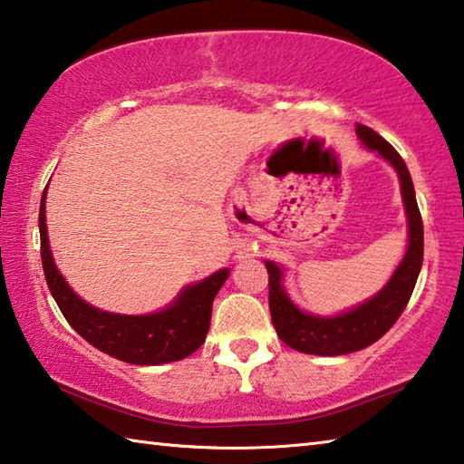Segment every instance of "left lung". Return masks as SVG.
<instances>
[{"label": "left lung", "mask_w": 464, "mask_h": 464, "mask_svg": "<svg viewBox=\"0 0 464 464\" xmlns=\"http://www.w3.org/2000/svg\"><path fill=\"white\" fill-rule=\"evenodd\" d=\"M357 136L363 141L365 148L373 150L379 156L385 158L400 176L401 197L403 205H406L410 227L408 251L383 290H379V294H375L372 300L363 302L361 306L333 318L306 314L294 306L292 300L284 292L282 269L274 261H266L269 274L267 302L276 333L288 347L300 353H308V355H347V353L365 349L377 339H382L395 324V320L400 318L403 308L410 302L420 267H422L424 227L408 166L390 141H385L379 133L367 128V125L357 123Z\"/></svg>", "instance_id": "1"}]
</instances>
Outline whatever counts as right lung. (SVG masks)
<instances>
[{"label": "right lung", "mask_w": 464, "mask_h": 464, "mask_svg": "<svg viewBox=\"0 0 464 464\" xmlns=\"http://www.w3.org/2000/svg\"><path fill=\"white\" fill-rule=\"evenodd\" d=\"M46 190L40 200V256L48 290L56 300L74 331L92 347L125 363L162 365L180 361L195 353L205 343L213 300L221 290L229 269H218L203 282L180 292L174 304L146 316H125L103 313L89 306L74 294L54 266L46 233Z\"/></svg>", "instance_id": "right-lung-1"}]
</instances>
